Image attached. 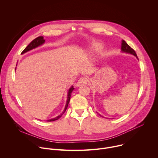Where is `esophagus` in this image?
Listing matches in <instances>:
<instances>
[{
	"label": "esophagus",
	"instance_id": "obj_1",
	"mask_svg": "<svg viewBox=\"0 0 158 158\" xmlns=\"http://www.w3.org/2000/svg\"><path fill=\"white\" fill-rule=\"evenodd\" d=\"M88 82V79L85 77H82L79 79V81L77 82V86H80V85H84L85 84H87Z\"/></svg>",
	"mask_w": 158,
	"mask_h": 158
}]
</instances>
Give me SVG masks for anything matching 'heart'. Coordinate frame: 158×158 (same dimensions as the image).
Segmentation results:
<instances>
[{"label":"heart","instance_id":"1","mask_svg":"<svg viewBox=\"0 0 158 158\" xmlns=\"http://www.w3.org/2000/svg\"><path fill=\"white\" fill-rule=\"evenodd\" d=\"M94 49L96 50H99L100 49H101V47H100L99 45H96L94 46Z\"/></svg>","mask_w":158,"mask_h":158}]
</instances>
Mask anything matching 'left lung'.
I'll use <instances>...</instances> for the list:
<instances>
[{
    "label": "left lung",
    "mask_w": 158,
    "mask_h": 158,
    "mask_svg": "<svg viewBox=\"0 0 158 158\" xmlns=\"http://www.w3.org/2000/svg\"><path fill=\"white\" fill-rule=\"evenodd\" d=\"M121 49H122V51L123 52H125V53H128L134 55V56H135L138 59V57L137 56V54H136L135 52L134 51V50L132 49L130 46H129L124 40L122 41V47H121ZM99 116L102 117L101 114H99Z\"/></svg>",
    "instance_id": "1"
}]
</instances>
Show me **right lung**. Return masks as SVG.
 <instances>
[{
	"label": "right lung",
	"mask_w": 158,
	"mask_h": 158,
	"mask_svg": "<svg viewBox=\"0 0 158 158\" xmlns=\"http://www.w3.org/2000/svg\"><path fill=\"white\" fill-rule=\"evenodd\" d=\"M45 40L44 39V37H43V36H38V37H37L36 38L34 39V40L30 43V44L29 45H28L24 48V50L22 52L21 54H23V53H26V52H28V51H30V50H32V49H34V48H36V47L40 46V45H43V44H44V43H45ZM74 87L72 86V87L69 89L68 94H67V102H66V105H65V108H64V111H63L60 114H59V116H57L56 117L47 120L48 122H52V121L56 120L59 119V118L62 116V114L65 113V111H66V110H67V108L68 105H69V103L70 99L71 93H72V92H73V91L74 90Z\"/></svg>",
	"instance_id": "1"
}]
</instances>
